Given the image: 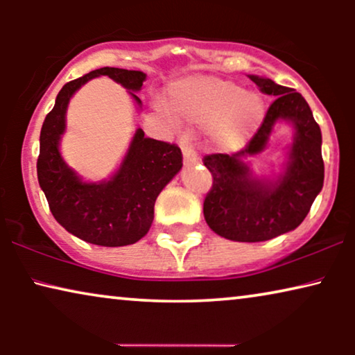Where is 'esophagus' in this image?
<instances>
[{"mask_svg": "<svg viewBox=\"0 0 355 355\" xmlns=\"http://www.w3.org/2000/svg\"><path fill=\"white\" fill-rule=\"evenodd\" d=\"M179 144H181V148H182V155H184V164H196L198 163V155L196 153V150L191 145V140L187 137H182L179 140Z\"/></svg>", "mask_w": 355, "mask_h": 355, "instance_id": "esophagus-1", "label": "esophagus"}]
</instances>
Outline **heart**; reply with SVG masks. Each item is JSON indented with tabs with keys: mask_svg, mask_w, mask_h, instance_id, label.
I'll list each match as a JSON object with an SVG mask.
<instances>
[{
	"mask_svg": "<svg viewBox=\"0 0 355 355\" xmlns=\"http://www.w3.org/2000/svg\"><path fill=\"white\" fill-rule=\"evenodd\" d=\"M171 105L184 121L208 125L207 144L216 152L245 147L263 123L266 105L257 92H244L231 80L196 76L169 90ZM173 121L171 116H168Z\"/></svg>",
	"mask_w": 355,
	"mask_h": 355,
	"instance_id": "heart-1",
	"label": "heart"
}]
</instances>
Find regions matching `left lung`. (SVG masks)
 <instances>
[{
	"label": "left lung",
	"instance_id": "obj_1",
	"mask_svg": "<svg viewBox=\"0 0 355 355\" xmlns=\"http://www.w3.org/2000/svg\"><path fill=\"white\" fill-rule=\"evenodd\" d=\"M266 95L276 98L254 139L241 152L208 155L203 164L213 176L203 202V216L211 231L236 242H261L293 231L305 220L323 187L322 130L312 110L294 89L266 77L250 76ZM286 122L293 129V144L278 172L257 177L248 158L268 146L274 125Z\"/></svg>",
	"mask_w": 355,
	"mask_h": 355
}]
</instances>
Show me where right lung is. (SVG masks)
<instances>
[{
	"label": "right lung",
	"mask_w": 355,
	"mask_h": 355,
	"mask_svg": "<svg viewBox=\"0 0 355 355\" xmlns=\"http://www.w3.org/2000/svg\"><path fill=\"white\" fill-rule=\"evenodd\" d=\"M100 76L123 85L142 108L135 95L147 79L142 71L101 67L67 82L43 121L37 176L53 216L67 232L95 245L123 247L135 244L148 232L157 197L181 171L182 153L178 145L145 137L137 128L118 169L103 181H84L64 162L60 145L71 98Z\"/></svg>",
	"instance_id": "right-lung-1"
}]
</instances>
